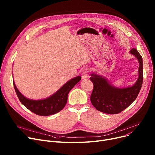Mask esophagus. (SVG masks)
<instances>
[{
	"instance_id": "1",
	"label": "esophagus",
	"mask_w": 155,
	"mask_h": 155,
	"mask_svg": "<svg viewBox=\"0 0 155 155\" xmlns=\"http://www.w3.org/2000/svg\"><path fill=\"white\" fill-rule=\"evenodd\" d=\"M88 72H89V70L87 68H84L82 71L81 77L82 79H86L88 77Z\"/></svg>"
}]
</instances>
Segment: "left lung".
Instances as JSON below:
<instances>
[{"label":"left lung","instance_id":"obj_1","mask_svg":"<svg viewBox=\"0 0 155 155\" xmlns=\"http://www.w3.org/2000/svg\"><path fill=\"white\" fill-rule=\"evenodd\" d=\"M130 53L139 62L138 78L132 86L118 88L113 86L105 78L94 73L91 74L90 79L94 84L91 101L97 110L108 114H117L127 108L137 99L143 79V59L135 48H132Z\"/></svg>","mask_w":155,"mask_h":155}]
</instances>
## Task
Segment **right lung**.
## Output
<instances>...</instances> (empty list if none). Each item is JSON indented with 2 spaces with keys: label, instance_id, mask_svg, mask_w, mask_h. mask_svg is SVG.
<instances>
[{
  "label": "right lung",
  "instance_id": "add662e5",
  "mask_svg": "<svg viewBox=\"0 0 155 155\" xmlns=\"http://www.w3.org/2000/svg\"><path fill=\"white\" fill-rule=\"evenodd\" d=\"M81 79V76L71 79L52 96L43 100H31L20 92L15 83L14 86L20 102L34 114L40 116H48L61 111L66 104L69 91Z\"/></svg>",
  "mask_w": 155,
  "mask_h": 155
}]
</instances>
